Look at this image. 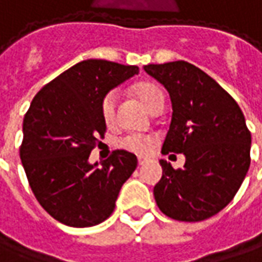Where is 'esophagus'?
<instances>
[{
  "instance_id": "obj_1",
  "label": "esophagus",
  "mask_w": 262,
  "mask_h": 262,
  "mask_svg": "<svg viewBox=\"0 0 262 262\" xmlns=\"http://www.w3.org/2000/svg\"><path fill=\"white\" fill-rule=\"evenodd\" d=\"M146 162H147V159H144V157H137V163H139L140 166H143Z\"/></svg>"
}]
</instances>
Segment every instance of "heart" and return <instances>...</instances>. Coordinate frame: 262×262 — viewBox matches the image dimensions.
Returning <instances> with one entry per match:
<instances>
[{
  "label": "heart",
  "instance_id": "obj_1",
  "mask_svg": "<svg viewBox=\"0 0 262 262\" xmlns=\"http://www.w3.org/2000/svg\"><path fill=\"white\" fill-rule=\"evenodd\" d=\"M133 92L136 95L139 100L146 106V109L150 113H155L159 109L164 107V92L160 88L150 83V82H140L133 86ZM116 102H118V95L115 92H109L100 103V113L102 118L107 126H112L116 119ZM155 143V137L150 135H127L123 139H120L119 146L123 149L137 153V155H144L150 146Z\"/></svg>",
  "mask_w": 262,
  "mask_h": 262
}]
</instances>
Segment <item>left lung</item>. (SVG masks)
Wrapping results in <instances>:
<instances>
[{
    "instance_id": "8db88e82",
    "label": "left lung",
    "mask_w": 262,
    "mask_h": 262,
    "mask_svg": "<svg viewBox=\"0 0 262 262\" xmlns=\"http://www.w3.org/2000/svg\"><path fill=\"white\" fill-rule=\"evenodd\" d=\"M167 89L171 122L162 153H183V169L160 160L153 190L157 207L179 221L210 219L233 200L250 167L251 133L237 102L215 80L186 61L146 65Z\"/></svg>"
}]
</instances>
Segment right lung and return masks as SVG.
<instances>
[{
  "instance_id": "obj_1",
  "label": "right lung",
  "mask_w": 262,
  "mask_h": 262,
  "mask_svg": "<svg viewBox=\"0 0 262 262\" xmlns=\"http://www.w3.org/2000/svg\"><path fill=\"white\" fill-rule=\"evenodd\" d=\"M137 74L135 65L82 61L42 88L25 113L19 147L25 174L38 203L65 226L105 221L136 169L137 157L126 150L93 164L89 155L105 136L102 99Z\"/></svg>"
}]
</instances>
